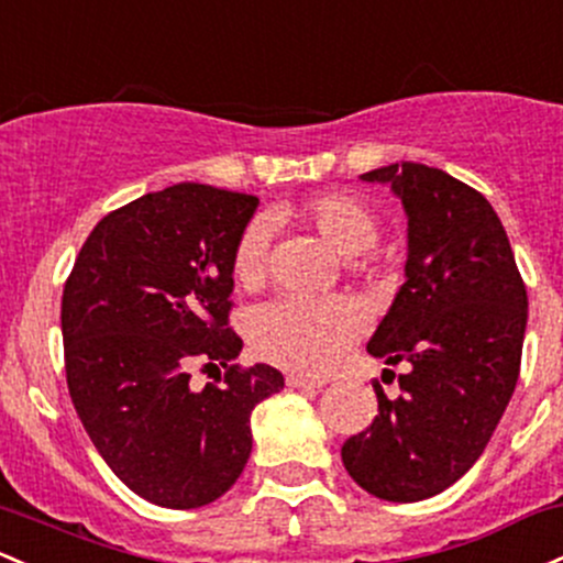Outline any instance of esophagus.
Instances as JSON below:
<instances>
[{
  "instance_id": "34e87169",
  "label": "esophagus",
  "mask_w": 563,
  "mask_h": 563,
  "mask_svg": "<svg viewBox=\"0 0 563 563\" xmlns=\"http://www.w3.org/2000/svg\"><path fill=\"white\" fill-rule=\"evenodd\" d=\"M288 387H323V379H314V376H305V374H288L286 376Z\"/></svg>"
}]
</instances>
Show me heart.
Wrapping results in <instances>:
<instances>
[{"instance_id": "b5f03b06", "label": "heart", "mask_w": 563, "mask_h": 563, "mask_svg": "<svg viewBox=\"0 0 563 563\" xmlns=\"http://www.w3.org/2000/svg\"><path fill=\"white\" fill-rule=\"evenodd\" d=\"M339 256H361L379 238L376 216L350 195H320L296 211ZM238 286L256 288L267 275V230L251 221L232 251ZM361 333V310L347 296L283 294L264 301L249 318L253 350L277 366L323 374L339 363Z\"/></svg>"}]
</instances>
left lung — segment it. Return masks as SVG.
Wrapping results in <instances>:
<instances>
[{
    "label": "left lung",
    "mask_w": 563,
    "mask_h": 563,
    "mask_svg": "<svg viewBox=\"0 0 563 563\" xmlns=\"http://www.w3.org/2000/svg\"><path fill=\"white\" fill-rule=\"evenodd\" d=\"M409 216L406 283L368 352L404 363L400 395L374 385L379 413L344 441L357 486L419 503L460 481L484 454L521 372L527 286L503 221L481 191L419 163L363 173ZM395 376V374H393Z\"/></svg>",
    "instance_id": "left-lung-1"
}]
</instances>
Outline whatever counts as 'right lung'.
<instances>
[{
	"instance_id": "obj_1",
	"label": "right lung",
	"mask_w": 563,
	"mask_h": 563,
	"mask_svg": "<svg viewBox=\"0 0 563 563\" xmlns=\"http://www.w3.org/2000/svg\"><path fill=\"white\" fill-rule=\"evenodd\" d=\"M256 206L208 184L150 191L98 221L64 286L74 409L111 473L159 508L230 492L251 456V411L286 385L267 363H234L232 251ZM195 367L225 376L197 388Z\"/></svg>"
}]
</instances>
